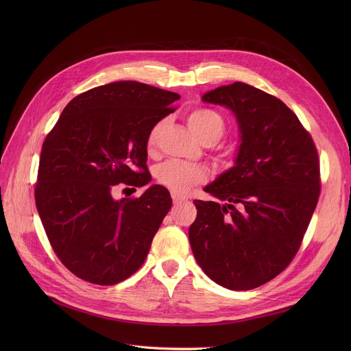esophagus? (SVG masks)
<instances>
[{"mask_svg": "<svg viewBox=\"0 0 351 351\" xmlns=\"http://www.w3.org/2000/svg\"><path fill=\"white\" fill-rule=\"evenodd\" d=\"M172 200H173L175 205H178V204H182V202H186L188 199L185 196L178 195V193H172Z\"/></svg>", "mask_w": 351, "mask_h": 351, "instance_id": "obj_1", "label": "esophagus"}]
</instances>
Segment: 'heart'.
I'll list each match as a JSON object with an SVG mask.
<instances>
[{
	"instance_id": "heart-1",
	"label": "heart",
	"mask_w": 351,
	"mask_h": 351,
	"mask_svg": "<svg viewBox=\"0 0 351 351\" xmlns=\"http://www.w3.org/2000/svg\"><path fill=\"white\" fill-rule=\"evenodd\" d=\"M166 125L165 119L158 121L146 135V151L152 154L159 145L160 135ZM191 131L206 145L216 143L225 135L226 122L223 117L209 108H196L188 115ZM208 178L206 171L197 165L179 160H166L155 168V179L159 185L175 193H185L191 188L202 185Z\"/></svg>"
}]
</instances>
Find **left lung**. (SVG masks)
<instances>
[{"label": "left lung", "instance_id": "obj_1", "mask_svg": "<svg viewBox=\"0 0 351 351\" xmlns=\"http://www.w3.org/2000/svg\"><path fill=\"white\" fill-rule=\"evenodd\" d=\"M205 102L236 115V165L193 200L189 241L197 265L217 285L252 290L280 274L299 252L320 196V160L311 135L279 98L245 82L219 86Z\"/></svg>", "mask_w": 351, "mask_h": 351}]
</instances>
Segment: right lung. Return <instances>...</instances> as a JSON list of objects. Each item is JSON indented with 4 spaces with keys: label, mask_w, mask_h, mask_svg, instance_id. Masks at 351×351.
I'll return each instance as SVG.
<instances>
[{
    "label": "right lung",
    "mask_w": 351,
    "mask_h": 351,
    "mask_svg": "<svg viewBox=\"0 0 351 351\" xmlns=\"http://www.w3.org/2000/svg\"><path fill=\"white\" fill-rule=\"evenodd\" d=\"M179 98L136 81L101 85L73 98L47 135L35 205L52 250L77 278L112 286L145 262L171 195L159 185L141 197L114 192L151 182L146 135Z\"/></svg>",
    "instance_id": "1"
}]
</instances>
